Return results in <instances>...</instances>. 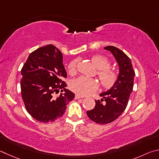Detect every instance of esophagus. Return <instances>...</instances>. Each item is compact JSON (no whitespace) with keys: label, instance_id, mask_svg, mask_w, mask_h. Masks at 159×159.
<instances>
[{"label":"esophagus","instance_id":"34e87169","mask_svg":"<svg viewBox=\"0 0 159 159\" xmlns=\"http://www.w3.org/2000/svg\"><path fill=\"white\" fill-rule=\"evenodd\" d=\"M83 98L82 96H80L79 95H77V94H76V95H75V99H79V98Z\"/></svg>","mask_w":159,"mask_h":159}]
</instances>
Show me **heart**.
Listing matches in <instances>:
<instances>
[{"label":"heart","mask_w":159,"mask_h":159,"mask_svg":"<svg viewBox=\"0 0 159 159\" xmlns=\"http://www.w3.org/2000/svg\"><path fill=\"white\" fill-rule=\"evenodd\" d=\"M91 61L94 66L99 70L98 75L102 87L106 89L112 88L117 82L118 75L115 71L110 69L111 66L110 60L104 56L98 54L92 57ZM77 62V60H74L68 64V68L70 75L76 73ZM70 88L77 95L88 96L98 89L99 83L96 79L82 76L72 82Z\"/></svg>","instance_id":"heart-1"}]
</instances>
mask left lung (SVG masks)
Segmentation results:
<instances>
[{"mask_svg": "<svg viewBox=\"0 0 159 159\" xmlns=\"http://www.w3.org/2000/svg\"><path fill=\"white\" fill-rule=\"evenodd\" d=\"M104 49L114 55L119 64V74L115 85L100 94L102 98L96 100L95 107L87 112L91 120L100 124L111 123L124 112L133 91L135 75L131 60L124 52L114 46H107Z\"/></svg>", "mask_w": 159, "mask_h": 159, "instance_id": "1", "label": "left lung"}]
</instances>
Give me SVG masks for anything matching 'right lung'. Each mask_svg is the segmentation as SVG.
Returning a JSON list of instances; mask_svg holds the SVG:
<instances>
[{
	"label": "right lung",
	"instance_id": "right-lung-1",
	"mask_svg": "<svg viewBox=\"0 0 159 159\" xmlns=\"http://www.w3.org/2000/svg\"><path fill=\"white\" fill-rule=\"evenodd\" d=\"M21 74V96L30 115L43 123L61 117L75 94L64 88L63 93L54 96L66 86L63 80L67 73L60 50L48 44L33 51L22 67Z\"/></svg>",
	"mask_w": 159,
	"mask_h": 159
}]
</instances>
